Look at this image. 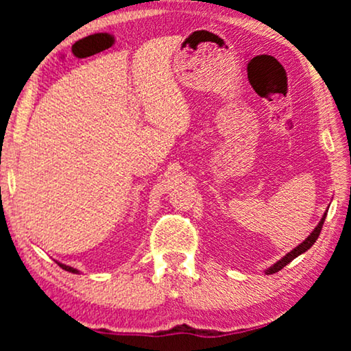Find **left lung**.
<instances>
[{"mask_svg": "<svg viewBox=\"0 0 351 351\" xmlns=\"http://www.w3.org/2000/svg\"><path fill=\"white\" fill-rule=\"evenodd\" d=\"M326 215H328V210H326V213H324V215H323V217H321V220H319V223H318V225H316V228L313 230V232H311V233L308 234V237H306V238H305V241H302V243L299 244V246H297V247H294V249H292V251H291V252H287V254H286V256L281 258V261H278L276 263H273V265H271L270 268H268V270L265 271V275H273V273L280 271V270H281V268H285V267L287 265V263H289V262H292V261H294V258H295V257H299V256H300V254H304V252H306V251H308V249H310L311 246H313V244L316 243V239H318V237H319V233H321V228H323V223H324V220H326Z\"/></svg>", "mask_w": 351, "mask_h": 351, "instance_id": "8db88e82", "label": "left lung"}]
</instances>
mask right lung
I'll return each instance as SVG.
<instances>
[{"label": "right lung", "mask_w": 351, "mask_h": 351, "mask_svg": "<svg viewBox=\"0 0 351 351\" xmlns=\"http://www.w3.org/2000/svg\"><path fill=\"white\" fill-rule=\"evenodd\" d=\"M59 263V262H57ZM59 265L64 268L65 271H70V273H78V270H76V268H73V267H69V265H65V263H59Z\"/></svg>", "instance_id": "obj_1"}]
</instances>
